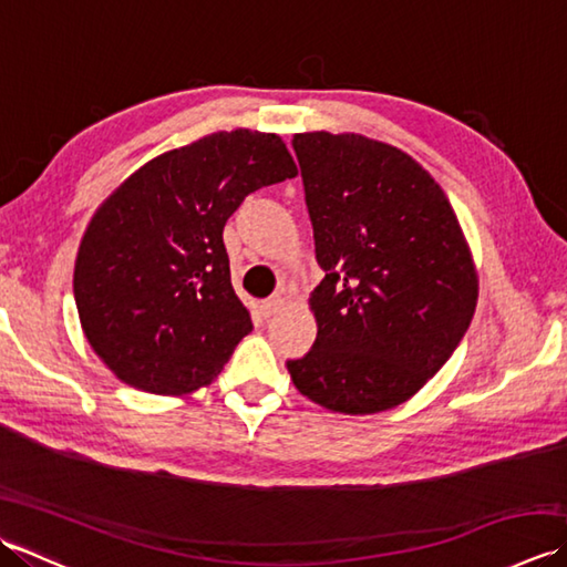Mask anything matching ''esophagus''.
Returning a JSON list of instances; mask_svg holds the SVG:
<instances>
[{"instance_id":"obj_1","label":"esophagus","mask_w":567,"mask_h":567,"mask_svg":"<svg viewBox=\"0 0 567 567\" xmlns=\"http://www.w3.org/2000/svg\"><path fill=\"white\" fill-rule=\"evenodd\" d=\"M282 307H285V299L272 297V299H265V302L260 305V311H262V317H275Z\"/></svg>"}]
</instances>
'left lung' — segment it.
Instances as JSON below:
<instances>
[{"instance_id":"8db88e82","label":"left lung","mask_w":567,"mask_h":567,"mask_svg":"<svg viewBox=\"0 0 567 567\" xmlns=\"http://www.w3.org/2000/svg\"><path fill=\"white\" fill-rule=\"evenodd\" d=\"M292 146L323 280L309 295L317 341L287 370L331 412H388L436 375L473 321V250L412 155L329 131L295 134Z\"/></svg>"}]
</instances>
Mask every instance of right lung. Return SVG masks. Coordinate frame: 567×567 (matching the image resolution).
Here are the masks:
<instances>
[{
  "mask_svg": "<svg viewBox=\"0 0 567 567\" xmlns=\"http://www.w3.org/2000/svg\"><path fill=\"white\" fill-rule=\"evenodd\" d=\"M297 175L277 134L216 131L141 165L84 228L72 290L114 375L151 394L207 388L252 331L224 226L250 192Z\"/></svg>",
  "mask_w": 567,
  "mask_h": 567,
  "instance_id": "add662e5",
  "label": "right lung"
}]
</instances>
